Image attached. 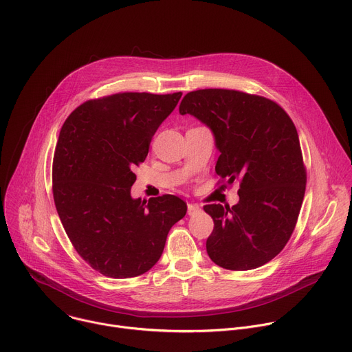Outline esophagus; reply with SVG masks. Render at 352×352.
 Instances as JSON below:
<instances>
[{
	"label": "esophagus",
	"instance_id": "esophagus-1",
	"mask_svg": "<svg viewBox=\"0 0 352 352\" xmlns=\"http://www.w3.org/2000/svg\"><path fill=\"white\" fill-rule=\"evenodd\" d=\"M197 212H200V208H199L197 205H192V204L188 205V214H189V216H193V214H196Z\"/></svg>",
	"mask_w": 352,
	"mask_h": 352
}]
</instances>
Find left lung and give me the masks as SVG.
Here are the masks:
<instances>
[{"instance_id":"8db88e82","label":"left lung","mask_w":352,"mask_h":352,"mask_svg":"<svg viewBox=\"0 0 352 352\" xmlns=\"http://www.w3.org/2000/svg\"><path fill=\"white\" fill-rule=\"evenodd\" d=\"M179 113L213 131L217 175L227 185L239 182L236 205L204 206L214 221L206 241L209 258L227 270L266 265L292 235L307 188L292 120L273 100L232 89L189 91Z\"/></svg>"}]
</instances>
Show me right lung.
<instances>
[{
	"instance_id": "add662e5",
	"label": "right lung",
	"mask_w": 352,
	"mask_h": 352,
	"mask_svg": "<svg viewBox=\"0 0 352 352\" xmlns=\"http://www.w3.org/2000/svg\"><path fill=\"white\" fill-rule=\"evenodd\" d=\"M182 93L124 91L87 100L65 120L53 160V196L79 256L113 278L146 273L186 213L178 196L132 199L133 167Z\"/></svg>"
}]
</instances>
